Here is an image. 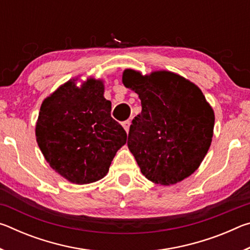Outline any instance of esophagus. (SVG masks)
Wrapping results in <instances>:
<instances>
[{"mask_svg": "<svg viewBox=\"0 0 250 250\" xmlns=\"http://www.w3.org/2000/svg\"><path fill=\"white\" fill-rule=\"evenodd\" d=\"M130 125H131V121L130 120H125L124 124H122V125H124L125 130L126 131V133L129 132V129H130Z\"/></svg>", "mask_w": 250, "mask_h": 250, "instance_id": "esophagus-1", "label": "esophagus"}]
</instances>
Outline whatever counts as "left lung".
I'll return each instance as SVG.
<instances>
[{
	"mask_svg": "<svg viewBox=\"0 0 250 250\" xmlns=\"http://www.w3.org/2000/svg\"><path fill=\"white\" fill-rule=\"evenodd\" d=\"M122 82L141 100L128 146L142 174L162 185L191 175L209 149L215 121L200 88L170 71L142 76L126 69Z\"/></svg>",
	"mask_w": 250,
	"mask_h": 250,
	"instance_id": "obj_1",
	"label": "left lung"
}]
</instances>
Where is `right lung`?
Masks as SVG:
<instances>
[{
	"label": "right lung",
	"mask_w": 250,
	"mask_h": 250,
	"mask_svg": "<svg viewBox=\"0 0 250 250\" xmlns=\"http://www.w3.org/2000/svg\"><path fill=\"white\" fill-rule=\"evenodd\" d=\"M110 111L100 80L89 79L82 88L68 82L46 98L36 140L49 166L76 184L103 179L126 142V132Z\"/></svg>",
	"instance_id": "1"
}]
</instances>
